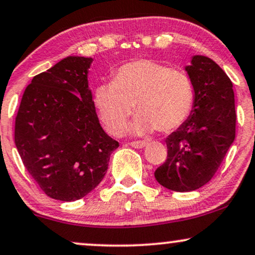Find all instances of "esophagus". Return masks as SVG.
<instances>
[{
    "label": "esophagus",
    "instance_id": "esophagus-1",
    "mask_svg": "<svg viewBox=\"0 0 255 255\" xmlns=\"http://www.w3.org/2000/svg\"><path fill=\"white\" fill-rule=\"evenodd\" d=\"M129 145L134 147V148H143L147 145V142L146 141H131V142H129Z\"/></svg>",
    "mask_w": 255,
    "mask_h": 255
}]
</instances>
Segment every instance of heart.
<instances>
[{"instance_id": "heart-1", "label": "heart", "mask_w": 255, "mask_h": 255, "mask_svg": "<svg viewBox=\"0 0 255 255\" xmlns=\"http://www.w3.org/2000/svg\"><path fill=\"white\" fill-rule=\"evenodd\" d=\"M94 103L110 133L121 134L135 106L133 133L179 128L195 107V87L188 73L151 59H137L120 66L112 83L95 89Z\"/></svg>"}]
</instances>
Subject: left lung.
<instances>
[{"instance_id":"8db88e82","label":"left lung","mask_w":255,"mask_h":255,"mask_svg":"<svg viewBox=\"0 0 255 255\" xmlns=\"http://www.w3.org/2000/svg\"><path fill=\"white\" fill-rule=\"evenodd\" d=\"M185 71L195 87L190 118L166 137L167 159L154 172L160 185L178 192L207 184L235 139L233 83L210 58L194 56Z\"/></svg>"}]
</instances>
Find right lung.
Here are the masks:
<instances>
[{
	"label": "right lung",
	"instance_id": "right-lung-1",
	"mask_svg": "<svg viewBox=\"0 0 255 255\" xmlns=\"http://www.w3.org/2000/svg\"><path fill=\"white\" fill-rule=\"evenodd\" d=\"M93 58L66 57L33 77L15 119V145L48 197L72 202L96 188L119 142L98 121L88 73Z\"/></svg>",
	"mask_w": 255,
	"mask_h": 255
}]
</instances>
